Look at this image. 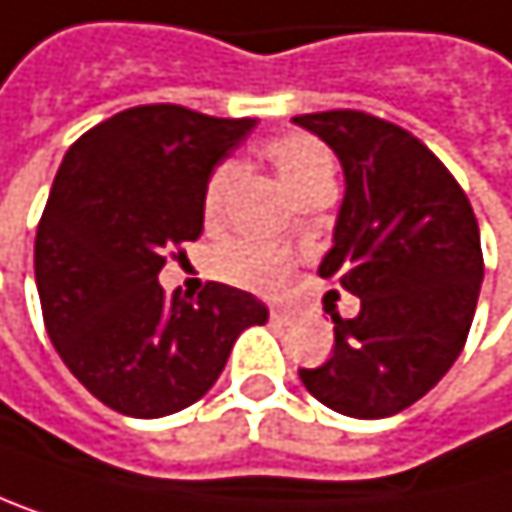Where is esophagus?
Wrapping results in <instances>:
<instances>
[{"label":"esophagus","mask_w":512,"mask_h":512,"mask_svg":"<svg viewBox=\"0 0 512 512\" xmlns=\"http://www.w3.org/2000/svg\"><path fill=\"white\" fill-rule=\"evenodd\" d=\"M288 316H291L288 310H279V307L270 310V319H273V322H288Z\"/></svg>","instance_id":"1"}]
</instances>
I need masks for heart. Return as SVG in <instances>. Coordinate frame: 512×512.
Returning a JSON list of instances; mask_svg holds the SVG:
<instances>
[{
    "label": "heart",
    "mask_w": 512,
    "mask_h": 512,
    "mask_svg": "<svg viewBox=\"0 0 512 512\" xmlns=\"http://www.w3.org/2000/svg\"><path fill=\"white\" fill-rule=\"evenodd\" d=\"M264 156L276 168L279 181L298 199H304L310 190H316L322 184H334V159H331L328 147L319 144L310 134L273 137V141L264 144ZM239 181H242V165L236 159H227L211 171L205 193H202V214L208 224L224 221L230 196L239 187ZM291 264H294V258L288 251L251 242V239L227 242L218 248V254H214V273L233 285L251 288V291L279 288L285 282V276L291 273Z\"/></svg>",
    "instance_id": "1"
}]
</instances>
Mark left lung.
<instances>
[{
	"mask_svg": "<svg viewBox=\"0 0 512 512\" xmlns=\"http://www.w3.org/2000/svg\"><path fill=\"white\" fill-rule=\"evenodd\" d=\"M294 122L341 159L347 190L319 276H338L362 304L353 319L331 316V356L298 375L341 415H399L442 381L467 344L482 285L476 214L411 131L362 110Z\"/></svg>",
	"mask_w": 512,
	"mask_h": 512,
	"instance_id": "left-lung-1",
	"label": "left lung"
}]
</instances>
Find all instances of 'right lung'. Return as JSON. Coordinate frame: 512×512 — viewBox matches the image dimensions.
I'll list each match as a JSON object with an SVG mask.
<instances>
[{"label":"right lung","instance_id":"add662e5","mask_svg":"<svg viewBox=\"0 0 512 512\" xmlns=\"http://www.w3.org/2000/svg\"><path fill=\"white\" fill-rule=\"evenodd\" d=\"M254 119L147 104L94 125L67 150L36 230V288L54 350L76 381L128 418H165L221 378L267 307L208 282L165 294L168 251L202 236V193Z\"/></svg>","mask_w":512,"mask_h":512}]
</instances>
